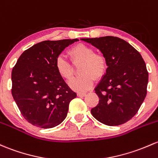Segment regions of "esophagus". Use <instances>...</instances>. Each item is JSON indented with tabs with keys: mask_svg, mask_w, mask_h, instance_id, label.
<instances>
[{
	"mask_svg": "<svg viewBox=\"0 0 158 158\" xmlns=\"http://www.w3.org/2000/svg\"><path fill=\"white\" fill-rule=\"evenodd\" d=\"M77 95L79 96V97H85V96L86 95V93H77Z\"/></svg>",
	"mask_w": 158,
	"mask_h": 158,
	"instance_id": "34e87169",
	"label": "esophagus"
}]
</instances>
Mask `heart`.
I'll use <instances>...</instances> for the list:
<instances>
[{
	"label": "heart",
	"mask_w": 158,
	"mask_h": 158,
	"mask_svg": "<svg viewBox=\"0 0 158 158\" xmlns=\"http://www.w3.org/2000/svg\"><path fill=\"white\" fill-rule=\"evenodd\" d=\"M68 55L71 63L63 57H58L55 61V67L61 77L69 80L74 74L72 65H80L79 72L82 75L73 78L69 82V86L76 92L89 90L93 85L94 78L99 80L106 74L108 66L107 57L101 53H95L91 46L82 43L75 44L69 49Z\"/></svg>",
	"instance_id": "b5f03b06"
}]
</instances>
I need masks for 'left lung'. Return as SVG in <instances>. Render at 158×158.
Instances as JSON below:
<instances>
[{
  "mask_svg": "<svg viewBox=\"0 0 158 158\" xmlns=\"http://www.w3.org/2000/svg\"><path fill=\"white\" fill-rule=\"evenodd\" d=\"M95 46L107 57V72L94 91L99 103L93 117L107 126L131 119L145 98L148 73L140 53L123 39L114 36L81 39Z\"/></svg>",
  "mask_w": 158,
  "mask_h": 158,
  "instance_id": "8db88e82",
  "label": "left lung"
}]
</instances>
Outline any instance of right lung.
Wrapping results in <instances>:
<instances>
[{"instance_id": "add662e5", "label": "right lung", "mask_w": 158, "mask_h": 158, "mask_svg": "<svg viewBox=\"0 0 158 158\" xmlns=\"http://www.w3.org/2000/svg\"><path fill=\"white\" fill-rule=\"evenodd\" d=\"M77 41H41L26 50L13 66L12 95L23 117L33 126L49 129L66 118L76 93L58 74L55 61L66 47Z\"/></svg>"}]
</instances>
